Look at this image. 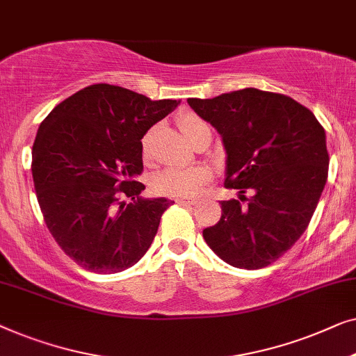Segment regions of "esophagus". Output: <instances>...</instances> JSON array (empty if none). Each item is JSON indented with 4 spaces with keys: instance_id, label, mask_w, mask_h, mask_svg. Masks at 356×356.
Here are the masks:
<instances>
[{
    "instance_id": "1",
    "label": "esophagus",
    "mask_w": 356,
    "mask_h": 356,
    "mask_svg": "<svg viewBox=\"0 0 356 356\" xmlns=\"http://www.w3.org/2000/svg\"><path fill=\"white\" fill-rule=\"evenodd\" d=\"M179 204H197L198 200L197 198H177Z\"/></svg>"
}]
</instances>
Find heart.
<instances>
[{
    "label": "heart",
    "mask_w": 356,
    "mask_h": 356,
    "mask_svg": "<svg viewBox=\"0 0 356 356\" xmlns=\"http://www.w3.org/2000/svg\"><path fill=\"white\" fill-rule=\"evenodd\" d=\"M180 129L188 142H192L203 130H209V126L200 118L188 114L180 121ZM209 177L211 174L203 166L166 168L154 176L153 187L156 192L169 197H192L203 188Z\"/></svg>",
    "instance_id": "heart-1"
}]
</instances>
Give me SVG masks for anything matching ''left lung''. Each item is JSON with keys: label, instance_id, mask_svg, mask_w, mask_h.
Instances as JSON below:
<instances>
[{"label": "left lung", "instance_id": "left-lung-1", "mask_svg": "<svg viewBox=\"0 0 356 356\" xmlns=\"http://www.w3.org/2000/svg\"><path fill=\"white\" fill-rule=\"evenodd\" d=\"M187 103L221 135L224 184L248 202H221L204 242L234 268L268 266L302 237L316 209L327 180L326 132L308 108L258 88Z\"/></svg>", "mask_w": 356, "mask_h": 356}]
</instances>
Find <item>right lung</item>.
<instances>
[{
	"label": "right lung",
	"mask_w": 356,
	"mask_h": 356,
	"mask_svg": "<svg viewBox=\"0 0 356 356\" xmlns=\"http://www.w3.org/2000/svg\"><path fill=\"white\" fill-rule=\"evenodd\" d=\"M179 104L95 83L59 103L40 124L32 148L38 204L54 240L79 266L114 274L147 253L172 202L140 197V140Z\"/></svg>",
	"instance_id": "1"
}]
</instances>
